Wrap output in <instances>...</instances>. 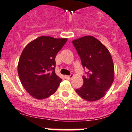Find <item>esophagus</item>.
Listing matches in <instances>:
<instances>
[{
	"label": "esophagus",
	"instance_id": "1",
	"mask_svg": "<svg viewBox=\"0 0 132 132\" xmlns=\"http://www.w3.org/2000/svg\"><path fill=\"white\" fill-rule=\"evenodd\" d=\"M73 77H74L73 74H71L69 76H65V78H66V79H71L73 78Z\"/></svg>",
	"mask_w": 132,
	"mask_h": 132
}]
</instances>
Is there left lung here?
<instances>
[{"label":"left lung","instance_id":"8db88e82","mask_svg":"<svg viewBox=\"0 0 132 132\" xmlns=\"http://www.w3.org/2000/svg\"><path fill=\"white\" fill-rule=\"evenodd\" d=\"M72 43L83 68L87 70V76H82V86L76 91L86 101H98L105 95L114 79L111 54L100 41L92 36L74 40Z\"/></svg>","mask_w":132,"mask_h":132}]
</instances>
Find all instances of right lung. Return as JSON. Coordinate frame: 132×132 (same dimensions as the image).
Masks as SVG:
<instances>
[{"label":"right lung","instance_id":"right-lung-1","mask_svg":"<svg viewBox=\"0 0 132 132\" xmlns=\"http://www.w3.org/2000/svg\"><path fill=\"white\" fill-rule=\"evenodd\" d=\"M67 40L42 36L23 50L18 74L22 86L33 97L46 99L56 91L62 79L55 73V57Z\"/></svg>","mask_w":132,"mask_h":132}]
</instances>
